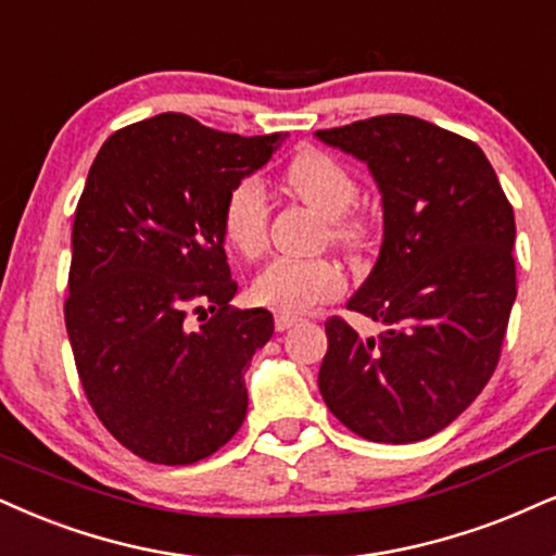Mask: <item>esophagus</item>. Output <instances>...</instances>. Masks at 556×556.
I'll list each match as a JSON object with an SVG mask.
<instances>
[{
    "label": "esophagus",
    "instance_id": "1",
    "mask_svg": "<svg viewBox=\"0 0 556 556\" xmlns=\"http://www.w3.org/2000/svg\"><path fill=\"white\" fill-rule=\"evenodd\" d=\"M293 325H299V317H293V314H276V330L278 332L291 330Z\"/></svg>",
    "mask_w": 556,
    "mask_h": 556
}]
</instances>
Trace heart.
Masks as SVG:
<instances>
[{
	"label": "heart",
	"instance_id": "heart-1",
	"mask_svg": "<svg viewBox=\"0 0 556 556\" xmlns=\"http://www.w3.org/2000/svg\"><path fill=\"white\" fill-rule=\"evenodd\" d=\"M286 182L299 198L327 216L334 242L355 244L363 235V222L353 214L358 201V180L345 164L334 156L306 149L286 169ZM267 203L265 185L260 177H242L226 195L222 208V229L239 255L257 257L267 239ZM345 289V273L334 260H296L276 257L257 273L252 283V299L270 309L299 314L338 299Z\"/></svg>",
	"mask_w": 556,
	"mask_h": 556
}]
</instances>
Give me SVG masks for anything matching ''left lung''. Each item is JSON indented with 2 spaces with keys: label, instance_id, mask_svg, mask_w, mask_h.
Here are the masks:
<instances>
[{
  "label": "left lung",
  "instance_id": "8db88e82",
  "mask_svg": "<svg viewBox=\"0 0 556 556\" xmlns=\"http://www.w3.org/2000/svg\"><path fill=\"white\" fill-rule=\"evenodd\" d=\"M366 162L383 242L348 309L379 321L361 338L325 321L319 392L355 435L415 443L456 420L495 374L516 301V216L482 149L415 115L317 131Z\"/></svg>",
  "mask_w": 556,
  "mask_h": 556
}]
</instances>
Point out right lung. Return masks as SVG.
<instances>
[{"label": "right lung", "instance_id": "1", "mask_svg": "<svg viewBox=\"0 0 556 556\" xmlns=\"http://www.w3.org/2000/svg\"><path fill=\"white\" fill-rule=\"evenodd\" d=\"M278 143L162 113L115 131L89 167L66 332L94 415L147 462L195 464L242 428L247 363L270 340L273 314L229 304L222 208Z\"/></svg>", "mask_w": 556, "mask_h": 556}]
</instances>
